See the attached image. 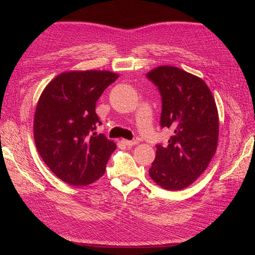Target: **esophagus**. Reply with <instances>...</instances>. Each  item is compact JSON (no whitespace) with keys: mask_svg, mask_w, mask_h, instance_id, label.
<instances>
[{"mask_svg":"<svg viewBox=\"0 0 255 255\" xmlns=\"http://www.w3.org/2000/svg\"><path fill=\"white\" fill-rule=\"evenodd\" d=\"M122 142L127 144V145H128V146H132V145H135V144L138 143L137 140H128V139H123Z\"/></svg>","mask_w":255,"mask_h":255,"instance_id":"obj_1","label":"esophagus"}]
</instances>
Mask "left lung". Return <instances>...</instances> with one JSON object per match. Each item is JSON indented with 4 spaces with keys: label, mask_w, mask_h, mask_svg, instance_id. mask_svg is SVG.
Wrapping results in <instances>:
<instances>
[{
    "label": "left lung",
    "mask_w": 255,
    "mask_h": 255,
    "mask_svg": "<svg viewBox=\"0 0 255 255\" xmlns=\"http://www.w3.org/2000/svg\"><path fill=\"white\" fill-rule=\"evenodd\" d=\"M161 96V128L173 134L166 146L156 145L149 175L166 190L188 187L215 155L219 117L205 82L173 66H159L146 73Z\"/></svg>",
    "instance_id": "obj_1"
}]
</instances>
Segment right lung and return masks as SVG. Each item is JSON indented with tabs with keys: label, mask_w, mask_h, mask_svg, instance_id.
I'll return each mask as SVG.
<instances>
[{
	"label": "right lung",
	"mask_w": 255,
	"mask_h": 255,
	"mask_svg": "<svg viewBox=\"0 0 255 255\" xmlns=\"http://www.w3.org/2000/svg\"><path fill=\"white\" fill-rule=\"evenodd\" d=\"M118 78L106 70L66 71L43 89L34 116L35 143L45 165L61 181L85 186L104 174L117 146L105 135L92 132L101 125L96 102Z\"/></svg>",
	"instance_id": "obj_1"
}]
</instances>
